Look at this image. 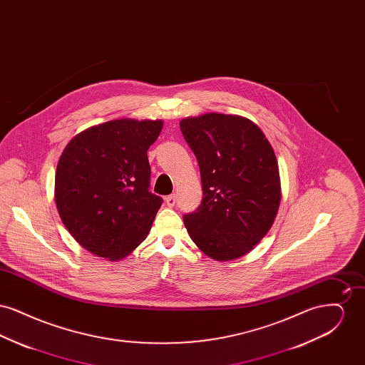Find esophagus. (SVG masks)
<instances>
[{
	"label": "esophagus",
	"instance_id": "1",
	"mask_svg": "<svg viewBox=\"0 0 365 365\" xmlns=\"http://www.w3.org/2000/svg\"><path fill=\"white\" fill-rule=\"evenodd\" d=\"M175 202H176V195H168V197H165V204H167V207H170V208H173L175 205Z\"/></svg>",
	"mask_w": 365,
	"mask_h": 365
}]
</instances>
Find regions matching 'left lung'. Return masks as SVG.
I'll return each mask as SVG.
<instances>
[{"label":"left lung","instance_id":"8db88e82","mask_svg":"<svg viewBox=\"0 0 365 365\" xmlns=\"http://www.w3.org/2000/svg\"><path fill=\"white\" fill-rule=\"evenodd\" d=\"M182 134L197 157L202 202L183 222L192 242L216 261L253 250L278 215V161L256 123L225 113L185 118Z\"/></svg>","mask_w":365,"mask_h":365}]
</instances>
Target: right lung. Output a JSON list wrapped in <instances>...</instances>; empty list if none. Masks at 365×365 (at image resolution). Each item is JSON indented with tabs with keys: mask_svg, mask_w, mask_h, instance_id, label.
Instances as JSON below:
<instances>
[{
	"mask_svg": "<svg viewBox=\"0 0 365 365\" xmlns=\"http://www.w3.org/2000/svg\"><path fill=\"white\" fill-rule=\"evenodd\" d=\"M163 120L116 119L76 134L58 158L54 201L75 241L120 261L148 237L163 200L148 190V149Z\"/></svg>",
	"mask_w": 365,
	"mask_h": 365,
	"instance_id": "right-lung-1",
	"label": "right lung"
}]
</instances>
